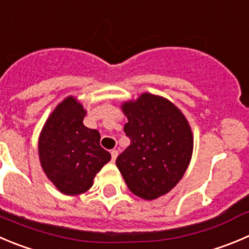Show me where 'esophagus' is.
Masks as SVG:
<instances>
[{
	"mask_svg": "<svg viewBox=\"0 0 249 249\" xmlns=\"http://www.w3.org/2000/svg\"><path fill=\"white\" fill-rule=\"evenodd\" d=\"M117 155H118V151L116 150V149H112V150H111V158H112L113 161H115V160H116Z\"/></svg>",
	"mask_w": 249,
	"mask_h": 249,
	"instance_id": "34e87169",
	"label": "esophagus"
}]
</instances>
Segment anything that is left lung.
<instances>
[{"instance_id":"8db88e82","label":"left lung","mask_w":249,"mask_h":249,"mask_svg":"<svg viewBox=\"0 0 249 249\" xmlns=\"http://www.w3.org/2000/svg\"><path fill=\"white\" fill-rule=\"evenodd\" d=\"M122 107L128 118L123 131L131 144L116 165L132 193L156 199L171 191L188 167L191 128L181 111L160 96L145 93Z\"/></svg>"}]
</instances>
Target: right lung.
Segmentation results:
<instances>
[{
  "instance_id": "obj_1",
  "label": "right lung",
  "mask_w": 249,
  "mask_h": 249,
  "mask_svg": "<svg viewBox=\"0 0 249 249\" xmlns=\"http://www.w3.org/2000/svg\"><path fill=\"white\" fill-rule=\"evenodd\" d=\"M85 111L67 98L51 113L39 139L40 162L62 193L75 196L93 186V179L111 155L100 145V133L83 124Z\"/></svg>"
}]
</instances>
